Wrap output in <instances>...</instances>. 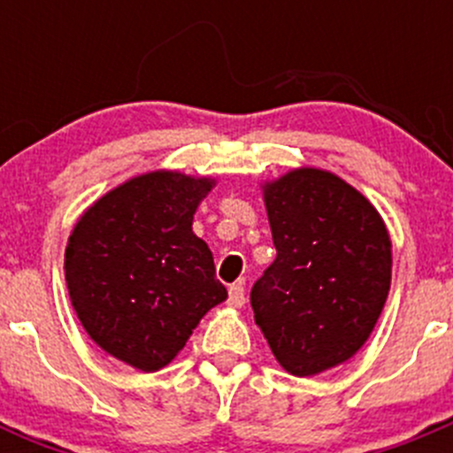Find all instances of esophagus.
<instances>
[{"label": "esophagus", "mask_w": 453, "mask_h": 453, "mask_svg": "<svg viewBox=\"0 0 453 453\" xmlns=\"http://www.w3.org/2000/svg\"><path fill=\"white\" fill-rule=\"evenodd\" d=\"M227 304L234 309H241L245 304V289L243 285H232L227 289Z\"/></svg>", "instance_id": "obj_1"}]
</instances>
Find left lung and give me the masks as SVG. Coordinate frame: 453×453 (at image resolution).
<instances>
[{"label":"left lung","instance_id":"left-lung-1","mask_svg":"<svg viewBox=\"0 0 453 453\" xmlns=\"http://www.w3.org/2000/svg\"><path fill=\"white\" fill-rule=\"evenodd\" d=\"M276 260L254 282V319L287 372L311 377L353 357L392 276L386 223L362 193L319 168L263 186Z\"/></svg>","mask_w":453,"mask_h":453}]
</instances>
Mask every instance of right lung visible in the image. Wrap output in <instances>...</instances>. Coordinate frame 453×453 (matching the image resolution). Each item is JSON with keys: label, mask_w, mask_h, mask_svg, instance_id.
Returning <instances> with one entry per match:
<instances>
[{"label": "right lung", "mask_w": 453, "mask_h": 453, "mask_svg": "<svg viewBox=\"0 0 453 453\" xmlns=\"http://www.w3.org/2000/svg\"><path fill=\"white\" fill-rule=\"evenodd\" d=\"M212 186L175 171L134 177L96 201L67 241L65 280L81 324L104 353L142 372L171 364L227 298L212 252L193 232Z\"/></svg>", "instance_id": "add662e5"}]
</instances>
